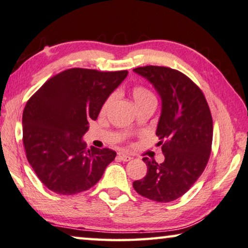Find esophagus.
Returning <instances> with one entry per match:
<instances>
[{
  "label": "esophagus",
  "mask_w": 248,
  "mask_h": 248,
  "mask_svg": "<svg viewBox=\"0 0 248 248\" xmlns=\"http://www.w3.org/2000/svg\"><path fill=\"white\" fill-rule=\"evenodd\" d=\"M117 158H119V161L121 162H128L131 161L132 157L127 154H124V153H119L117 154Z\"/></svg>",
  "instance_id": "obj_1"
}]
</instances>
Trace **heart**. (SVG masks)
<instances>
[{"mask_svg":"<svg viewBox=\"0 0 248 248\" xmlns=\"http://www.w3.org/2000/svg\"><path fill=\"white\" fill-rule=\"evenodd\" d=\"M131 96L137 108H142V106L146 104H150V103H156L155 94L152 92L150 89H147V87L143 85H135L133 87L131 90ZM113 100H114L113 95L106 98V101L104 102V104H103L102 109H101V112L103 114L108 111L109 106H111L113 103Z\"/></svg>","mask_w":248,"mask_h":248,"instance_id":"1","label":"heart"}]
</instances>
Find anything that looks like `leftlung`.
Segmentation results:
<instances>
[{
	"instance_id": "8db88e82",
	"label": "left lung",
	"mask_w": 248,
	"mask_h": 248,
	"mask_svg": "<svg viewBox=\"0 0 248 248\" xmlns=\"http://www.w3.org/2000/svg\"><path fill=\"white\" fill-rule=\"evenodd\" d=\"M147 78L162 98L156 135L165 159L144 157L147 173L133 187L140 195L169 203L184 195L204 172L212 150L213 119L206 98L192 79L165 66L133 70Z\"/></svg>"
}]
</instances>
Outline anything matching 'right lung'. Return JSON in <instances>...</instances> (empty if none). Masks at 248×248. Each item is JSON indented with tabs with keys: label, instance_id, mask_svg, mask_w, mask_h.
<instances>
[{
	"label": "right lung",
	"instance_id": "obj_1",
	"mask_svg": "<svg viewBox=\"0 0 248 248\" xmlns=\"http://www.w3.org/2000/svg\"><path fill=\"white\" fill-rule=\"evenodd\" d=\"M127 71L70 68L47 79L23 111L26 158L40 181L60 195L84 192L101 180L116 152L87 150L82 137Z\"/></svg>",
	"mask_w": 248,
	"mask_h": 248
}]
</instances>
